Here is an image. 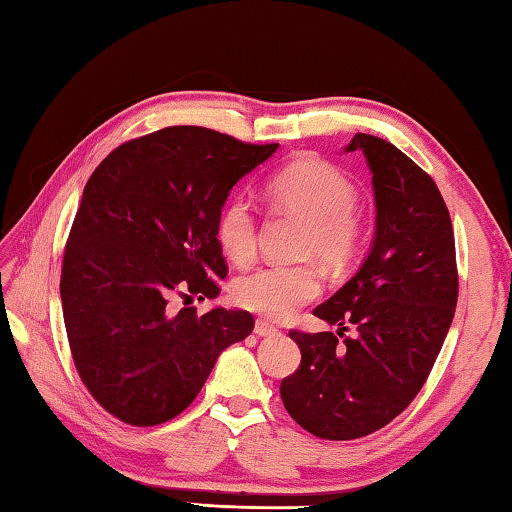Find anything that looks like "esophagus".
Segmentation results:
<instances>
[{
  "label": "esophagus",
  "instance_id": "obj_1",
  "mask_svg": "<svg viewBox=\"0 0 512 512\" xmlns=\"http://www.w3.org/2000/svg\"><path fill=\"white\" fill-rule=\"evenodd\" d=\"M255 334H257V336H277V334H280V329L268 323V320L259 318L257 323H255Z\"/></svg>",
  "mask_w": 512,
  "mask_h": 512
}]
</instances>
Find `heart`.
<instances>
[{"label": "heart", "instance_id": "1", "mask_svg": "<svg viewBox=\"0 0 512 512\" xmlns=\"http://www.w3.org/2000/svg\"><path fill=\"white\" fill-rule=\"evenodd\" d=\"M266 194L277 210L307 221L302 253L327 266L350 262L359 244L357 187L345 171L318 158H300L268 180ZM214 239L232 264L253 262L257 250L255 210L246 198H232L216 216ZM320 275L314 266H264L241 275L232 287L237 305L255 314L284 320L318 298Z\"/></svg>", "mask_w": 512, "mask_h": 512}]
</instances>
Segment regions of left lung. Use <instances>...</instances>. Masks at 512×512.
I'll return each mask as SVG.
<instances>
[{
  "label": "left lung",
  "instance_id": "left-lung-1",
  "mask_svg": "<svg viewBox=\"0 0 512 512\" xmlns=\"http://www.w3.org/2000/svg\"><path fill=\"white\" fill-rule=\"evenodd\" d=\"M361 151L372 173L375 237L354 277L314 309L339 332L291 329L300 368L282 379L284 409L302 429L352 440L386 427L427 381L452 327L458 273L454 230L436 183L409 155L357 133L345 153Z\"/></svg>",
  "mask_w": 512,
  "mask_h": 512
}]
</instances>
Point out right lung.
Returning <instances> with one entry per match:
<instances>
[{"label":"right lung","mask_w":512,"mask_h":512,"mask_svg":"<svg viewBox=\"0 0 512 512\" xmlns=\"http://www.w3.org/2000/svg\"><path fill=\"white\" fill-rule=\"evenodd\" d=\"M275 151L171 126L121 144L94 169L67 239L60 300L76 370L115 418L135 427L176 418L219 354L253 332L250 311L173 314L169 300L219 296L228 266L216 216Z\"/></svg>","instance_id":"obj_1"}]
</instances>
